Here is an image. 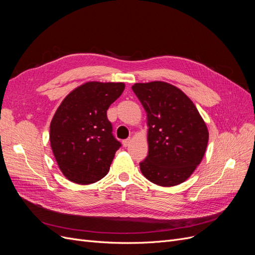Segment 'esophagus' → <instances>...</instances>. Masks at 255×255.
Here are the masks:
<instances>
[{
    "label": "esophagus",
    "mask_w": 255,
    "mask_h": 255,
    "mask_svg": "<svg viewBox=\"0 0 255 255\" xmlns=\"http://www.w3.org/2000/svg\"><path fill=\"white\" fill-rule=\"evenodd\" d=\"M130 142H132L130 138H128V139H125L122 141V144H123V146H128L130 144Z\"/></svg>",
    "instance_id": "obj_1"
}]
</instances>
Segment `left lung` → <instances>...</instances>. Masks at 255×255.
<instances>
[{
  "instance_id": "obj_1",
  "label": "left lung",
  "mask_w": 255,
  "mask_h": 255,
  "mask_svg": "<svg viewBox=\"0 0 255 255\" xmlns=\"http://www.w3.org/2000/svg\"><path fill=\"white\" fill-rule=\"evenodd\" d=\"M133 91L146 114L149 154L141 173L150 182L171 187L186 181L205 154L208 129L194 102L166 82L136 83Z\"/></svg>"
}]
</instances>
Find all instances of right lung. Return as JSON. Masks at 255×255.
I'll return each mask as SVG.
<instances>
[{"label": "right lung", "instance_id": "add662e5", "mask_svg": "<svg viewBox=\"0 0 255 255\" xmlns=\"http://www.w3.org/2000/svg\"><path fill=\"white\" fill-rule=\"evenodd\" d=\"M125 83L86 82L61 101L50 125L54 157L69 181L87 185L110 171L121 143L112 134L107 110L125 90Z\"/></svg>", "mask_w": 255, "mask_h": 255}]
</instances>
